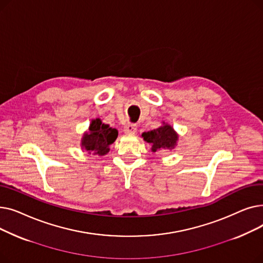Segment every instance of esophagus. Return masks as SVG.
I'll list each match as a JSON object with an SVG mask.
<instances>
[{"mask_svg": "<svg viewBox=\"0 0 263 263\" xmlns=\"http://www.w3.org/2000/svg\"><path fill=\"white\" fill-rule=\"evenodd\" d=\"M123 131L126 134H134L136 132V124L135 123H127L123 128Z\"/></svg>", "mask_w": 263, "mask_h": 263, "instance_id": "34e87169", "label": "esophagus"}]
</instances>
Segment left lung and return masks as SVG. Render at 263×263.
Segmentation results:
<instances>
[{
	"label": "left lung",
	"instance_id": "1",
	"mask_svg": "<svg viewBox=\"0 0 263 263\" xmlns=\"http://www.w3.org/2000/svg\"><path fill=\"white\" fill-rule=\"evenodd\" d=\"M144 141L151 145V150L156 153L160 150H172L177 145L179 136L168 123L163 122V126L158 129L144 132Z\"/></svg>",
	"mask_w": 263,
	"mask_h": 263
}]
</instances>
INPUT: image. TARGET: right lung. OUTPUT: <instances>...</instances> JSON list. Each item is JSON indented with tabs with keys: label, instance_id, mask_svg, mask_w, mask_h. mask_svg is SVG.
Here are the masks:
<instances>
[{
	"label": "right lung",
	"instance_id": "obj_1",
	"mask_svg": "<svg viewBox=\"0 0 263 263\" xmlns=\"http://www.w3.org/2000/svg\"><path fill=\"white\" fill-rule=\"evenodd\" d=\"M88 130L89 131L85 132L82 137V149L92 155H106L109 151L108 146L116 141L118 131L110 128L108 124L102 123L99 118L91 120Z\"/></svg>",
	"mask_w": 263,
	"mask_h": 263
}]
</instances>
